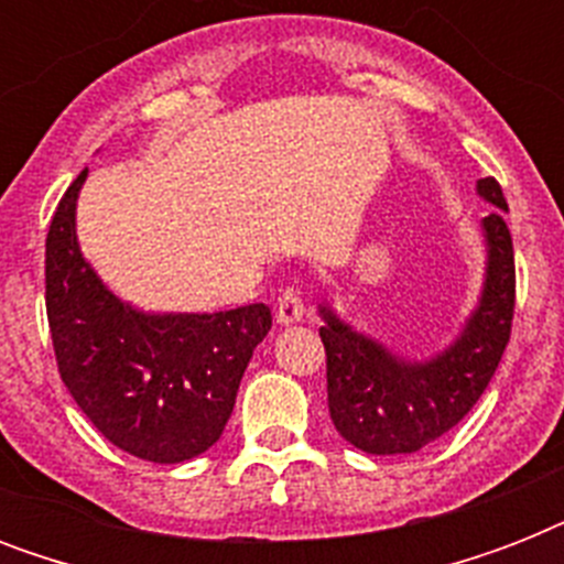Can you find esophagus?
I'll list each match as a JSON object with an SVG mask.
<instances>
[{"instance_id": "esophagus-1", "label": "esophagus", "mask_w": 564, "mask_h": 564, "mask_svg": "<svg viewBox=\"0 0 564 564\" xmlns=\"http://www.w3.org/2000/svg\"><path fill=\"white\" fill-rule=\"evenodd\" d=\"M274 316H278L281 325H299L301 318H304V295H301V290L286 286L278 304H274Z\"/></svg>"}]
</instances>
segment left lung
Here are the masks:
<instances>
[{"instance_id":"obj_1","label":"left lung","mask_w":564,"mask_h":564,"mask_svg":"<svg viewBox=\"0 0 564 564\" xmlns=\"http://www.w3.org/2000/svg\"><path fill=\"white\" fill-rule=\"evenodd\" d=\"M477 195L498 207L480 221L486 274L477 307L445 348L421 360L398 357L339 318L327 301L318 304L330 419L339 436L366 454H415L445 436L480 401L507 351L516 310V254L503 221L509 207L495 178L477 181Z\"/></svg>"}]
</instances>
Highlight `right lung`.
<instances>
[{
	"mask_svg": "<svg viewBox=\"0 0 564 564\" xmlns=\"http://www.w3.org/2000/svg\"><path fill=\"white\" fill-rule=\"evenodd\" d=\"M87 170L57 204L46 237V316L57 371L119 451L184 463L216 445L272 310L145 313L108 290L75 234Z\"/></svg>",
	"mask_w": 564,
	"mask_h": 564,
	"instance_id": "right-lung-1",
	"label": "right lung"
}]
</instances>
